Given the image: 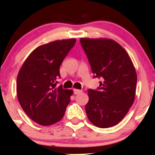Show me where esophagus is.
<instances>
[{"instance_id": "34e87169", "label": "esophagus", "mask_w": 155, "mask_h": 155, "mask_svg": "<svg viewBox=\"0 0 155 155\" xmlns=\"http://www.w3.org/2000/svg\"><path fill=\"white\" fill-rule=\"evenodd\" d=\"M81 92V90L79 89H74V94H78L79 93Z\"/></svg>"}]
</instances>
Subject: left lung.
I'll return each instance as SVG.
<instances>
[{
	"mask_svg": "<svg viewBox=\"0 0 155 155\" xmlns=\"http://www.w3.org/2000/svg\"><path fill=\"white\" fill-rule=\"evenodd\" d=\"M94 78L101 79L97 89H88L85 105L90 121L100 128L120 123L134 101L137 74L127 51L112 39H81Z\"/></svg>",
	"mask_w": 155,
	"mask_h": 155,
	"instance_id": "obj_1",
	"label": "left lung"
}]
</instances>
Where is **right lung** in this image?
<instances>
[{
	"label": "right lung",
	"instance_id": "obj_1",
	"mask_svg": "<svg viewBox=\"0 0 155 155\" xmlns=\"http://www.w3.org/2000/svg\"><path fill=\"white\" fill-rule=\"evenodd\" d=\"M76 39H63L37 47L23 64L17 78V95L31 120L50 126L64 117L72 91L57 87L60 67Z\"/></svg>",
	"mask_w": 155,
	"mask_h": 155
}]
</instances>
